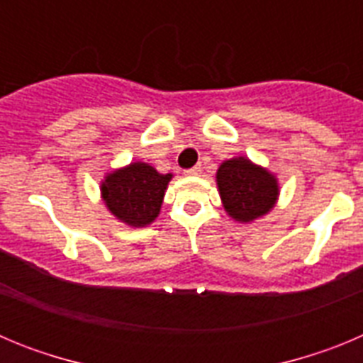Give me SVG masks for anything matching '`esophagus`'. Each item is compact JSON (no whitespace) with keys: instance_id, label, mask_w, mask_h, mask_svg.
<instances>
[{"instance_id":"obj_1","label":"esophagus","mask_w":363,"mask_h":363,"mask_svg":"<svg viewBox=\"0 0 363 363\" xmlns=\"http://www.w3.org/2000/svg\"><path fill=\"white\" fill-rule=\"evenodd\" d=\"M185 172H187V176H198L201 172V165H194L192 169H189V171Z\"/></svg>"}]
</instances>
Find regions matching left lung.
Here are the masks:
<instances>
[{"label":"left lung","mask_w":363,"mask_h":363,"mask_svg":"<svg viewBox=\"0 0 363 363\" xmlns=\"http://www.w3.org/2000/svg\"><path fill=\"white\" fill-rule=\"evenodd\" d=\"M216 185L225 213L240 223H251L271 213L280 196L277 176L245 156L221 163Z\"/></svg>","instance_id":"obj_1"}]
</instances>
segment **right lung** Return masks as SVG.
I'll return each mask as SVG.
<instances>
[{"mask_svg":"<svg viewBox=\"0 0 363 363\" xmlns=\"http://www.w3.org/2000/svg\"><path fill=\"white\" fill-rule=\"evenodd\" d=\"M171 179V172L160 174L149 163L134 162L107 172L99 189L112 216L138 229L158 218Z\"/></svg>","mask_w":363,"mask_h":363,"instance_id":"add662e5","label":"right lung"}]
</instances>
